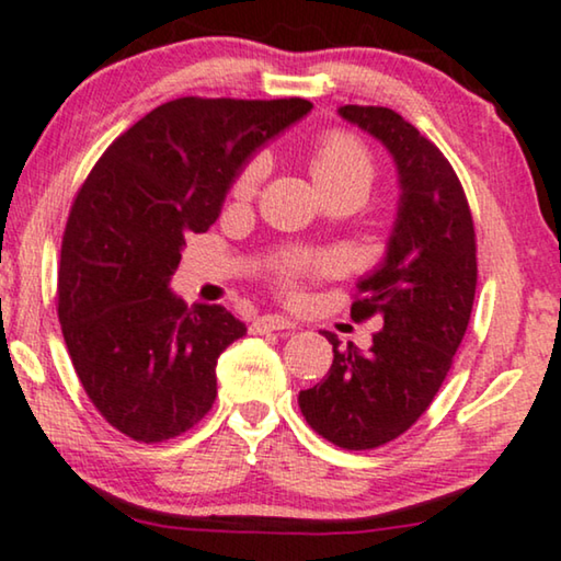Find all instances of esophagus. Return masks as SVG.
Segmentation results:
<instances>
[{
	"label": "esophagus",
	"instance_id": "34e87169",
	"mask_svg": "<svg viewBox=\"0 0 561 561\" xmlns=\"http://www.w3.org/2000/svg\"><path fill=\"white\" fill-rule=\"evenodd\" d=\"M291 328H297V322L284 318V314H262V318L251 322V333L254 335L272 333V330H291Z\"/></svg>",
	"mask_w": 561,
	"mask_h": 561
}]
</instances>
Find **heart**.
<instances>
[{
  "label": "heart",
  "mask_w": 561,
  "mask_h": 561,
  "mask_svg": "<svg viewBox=\"0 0 561 561\" xmlns=\"http://www.w3.org/2000/svg\"><path fill=\"white\" fill-rule=\"evenodd\" d=\"M266 172H270V157L266 154L251 157L233 180L236 198L241 201L251 198V195L262 187ZM312 175L328 195L345 191V187H356V185L368 187L374 183V175H376L374 157H370L366 145H363L358 137H353L351 131H343V129L325 131L312 149ZM325 266L328 262H322V259L320 262H295L287 272H284L282 279L287 287H295V284L302 279V274L312 270H325Z\"/></svg>",
  "instance_id": "obj_1"
}]
</instances>
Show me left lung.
I'll return each instance as SVG.
<instances>
[{"mask_svg":"<svg viewBox=\"0 0 561 561\" xmlns=\"http://www.w3.org/2000/svg\"><path fill=\"white\" fill-rule=\"evenodd\" d=\"M389 149L399 172V210L383 262L358 282L351 318L381 320L368 353L341 348L312 389L299 391L307 424L343 449H374L412 427L445 381L478 284L470 205L447 157L383 106H341Z\"/></svg>","mask_w":561,"mask_h":561,"instance_id":"obj_1","label":"left lung"}]
</instances>
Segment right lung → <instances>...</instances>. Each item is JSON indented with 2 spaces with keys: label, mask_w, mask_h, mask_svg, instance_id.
Returning a JSON list of instances; mask_svg holds the SVG:
<instances>
[{
  "label": "right lung",
  "mask_w": 561,
  "mask_h": 561,
  "mask_svg": "<svg viewBox=\"0 0 561 561\" xmlns=\"http://www.w3.org/2000/svg\"><path fill=\"white\" fill-rule=\"evenodd\" d=\"M305 99L185 96L116 137L78 191L62 233L58 318L101 416L137 442L195 427L216 401V363L247 325L170 289L187 233H205L239 170L302 119Z\"/></svg>",
  "instance_id": "obj_1"
}]
</instances>
